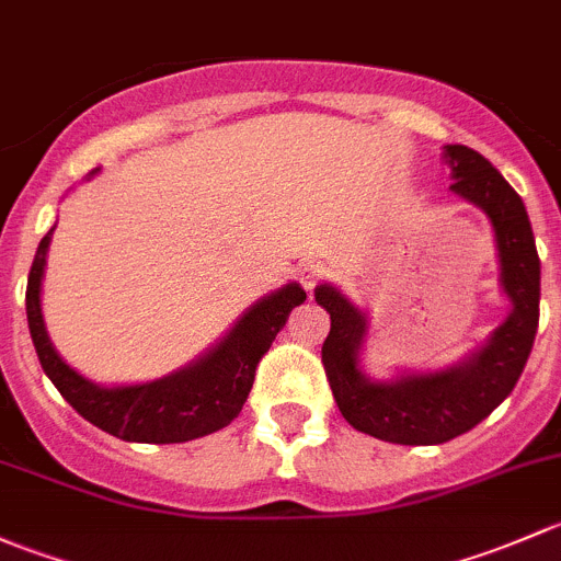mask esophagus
<instances>
[{
  "label": "esophagus",
  "instance_id": "1",
  "mask_svg": "<svg viewBox=\"0 0 561 561\" xmlns=\"http://www.w3.org/2000/svg\"><path fill=\"white\" fill-rule=\"evenodd\" d=\"M297 275H299V280H302V286L308 288V291H313V288L319 286L323 278V267L319 262H313V259H305V262H299Z\"/></svg>",
  "mask_w": 561,
  "mask_h": 561
}]
</instances>
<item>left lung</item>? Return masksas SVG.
Returning <instances> with one entry per match:
<instances>
[{
    "label": "left lung",
    "instance_id": "1",
    "mask_svg": "<svg viewBox=\"0 0 561 561\" xmlns=\"http://www.w3.org/2000/svg\"><path fill=\"white\" fill-rule=\"evenodd\" d=\"M446 159L454 192L492 221L500 280L513 305L507 321L472 359L446 373L373 383L356 367L365 316L332 286L316 288V302L332 321L321 362L340 413L354 430L400 446H440L481 424L522 378L540 319V259L522 196L472 148L446 146Z\"/></svg>",
    "mask_w": 561,
    "mask_h": 561
}]
</instances>
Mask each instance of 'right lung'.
<instances>
[{"label":"right lung","instance_id":"add662e5","mask_svg":"<svg viewBox=\"0 0 561 561\" xmlns=\"http://www.w3.org/2000/svg\"><path fill=\"white\" fill-rule=\"evenodd\" d=\"M54 229L39 240L37 256L28 270L26 319L34 351L45 375L59 394L94 426L129 443H186L213 435L238 419L251 391L256 367L286 327L288 313L305 302V291L288 283L280 291L253 305L232 332L207 356L175 375L142 386L102 389L80 378L61 362L45 334L39 313V280Z\"/></svg>","mask_w":561,"mask_h":561}]
</instances>
